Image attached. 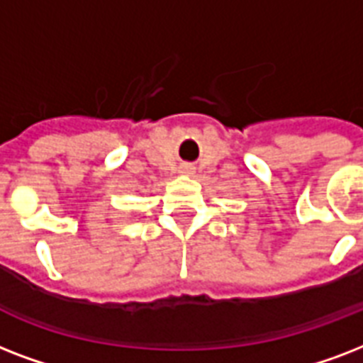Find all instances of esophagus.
I'll return each instance as SVG.
<instances>
[{"label": "esophagus", "mask_w": 363, "mask_h": 363, "mask_svg": "<svg viewBox=\"0 0 363 363\" xmlns=\"http://www.w3.org/2000/svg\"><path fill=\"white\" fill-rule=\"evenodd\" d=\"M179 172H182V174H193V167L185 162V164H182V168H179Z\"/></svg>", "instance_id": "1"}]
</instances>
